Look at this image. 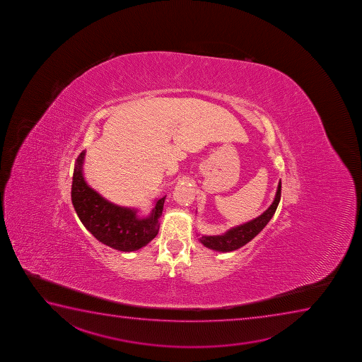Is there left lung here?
<instances>
[{"instance_id":"1","label":"left lung","mask_w":362,"mask_h":362,"mask_svg":"<svg viewBox=\"0 0 362 362\" xmlns=\"http://www.w3.org/2000/svg\"><path fill=\"white\" fill-rule=\"evenodd\" d=\"M281 199V180L277 185L276 195L265 212L262 213L259 217L253 221H247L243 226H235L228 230L226 234L217 235V236H201L200 241L204 246L209 250L218 252H231L238 250L240 247L245 246L250 243L252 238H255L264 226L268 224L272 219L274 213L276 212L277 206Z\"/></svg>"}]
</instances>
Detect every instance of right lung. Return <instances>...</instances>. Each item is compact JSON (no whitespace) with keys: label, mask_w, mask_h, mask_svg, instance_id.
<instances>
[{"label":"right lung","mask_w":362,"mask_h":362,"mask_svg":"<svg viewBox=\"0 0 362 362\" xmlns=\"http://www.w3.org/2000/svg\"><path fill=\"white\" fill-rule=\"evenodd\" d=\"M83 150L74 168L71 201L86 229L98 241L122 252H133L146 246L158 235L166 197L155 202L149 217L138 216V209L121 207L105 200L86 183L82 172Z\"/></svg>","instance_id":"add662e5"}]
</instances>
